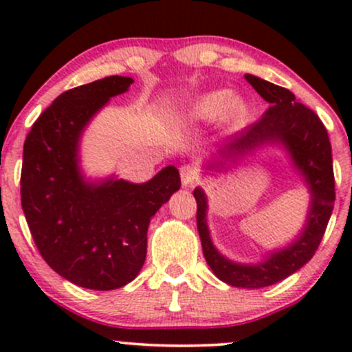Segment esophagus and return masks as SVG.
Masks as SVG:
<instances>
[{
  "mask_svg": "<svg viewBox=\"0 0 352 352\" xmlns=\"http://www.w3.org/2000/svg\"><path fill=\"white\" fill-rule=\"evenodd\" d=\"M180 179L185 187H190V185H193L199 180V172H197V168L193 165H184L180 168Z\"/></svg>",
  "mask_w": 352,
  "mask_h": 352,
  "instance_id": "34e87169",
  "label": "esophagus"
}]
</instances>
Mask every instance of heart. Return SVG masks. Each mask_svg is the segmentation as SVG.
Instances as JSON below:
<instances>
[{"label":"heart","instance_id":"heart-1","mask_svg":"<svg viewBox=\"0 0 352 352\" xmlns=\"http://www.w3.org/2000/svg\"><path fill=\"white\" fill-rule=\"evenodd\" d=\"M250 114V106L243 96L236 92L208 91L197 96L187 104L182 116L190 124H205L215 119L217 131L228 135L243 127Z\"/></svg>","mask_w":352,"mask_h":352}]
</instances>
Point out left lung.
I'll return each instance as SVG.
<instances>
[{
	"label": "left lung",
	"mask_w": 352,
	"mask_h": 352,
	"mask_svg": "<svg viewBox=\"0 0 352 352\" xmlns=\"http://www.w3.org/2000/svg\"><path fill=\"white\" fill-rule=\"evenodd\" d=\"M254 91L268 102V109L256 124L250 125L232 142L220 147L205 164L207 172H225L248 155L266 147H278L286 153L293 172L300 175L309 193L306 220L296 236L280 248L270 250L254 263L230 260L213 243L208 228V197L197 187V228L207 265L218 280L236 288H265L296 273L313 258L334 208L333 155L328 132L311 109L296 102L288 89L245 74Z\"/></svg>",
	"instance_id": "left-lung-1"
}]
</instances>
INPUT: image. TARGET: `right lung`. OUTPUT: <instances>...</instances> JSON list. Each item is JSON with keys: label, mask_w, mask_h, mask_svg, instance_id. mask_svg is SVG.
Masks as SVG:
<instances>
[{"label": "right lung", "mask_w": 352, "mask_h": 352, "mask_svg": "<svg viewBox=\"0 0 352 352\" xmlns=\"http://www.w3.org/2000/svg\"><path fill=\"white\" fill-rule=\"evenodd\" d=\"M132 78H109L69 89L39 116L24 140L21 205L39 253L80 288L111 292L131 283L147 254L152 217L180 188L167 165L144 184L82 170L80 140L109 100Z\"/></svg>", "instance_id": "obj_1"}]
</instances>
